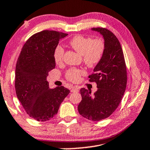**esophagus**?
I'll use <instances>...</instances> for the list:
<instances>
[{"label":"esophagus","mask_w":150,"mask_h":150,"mask_svg":"<svg viewBox=\"0 0 150 150\" xmlns=\"http://www.w3.org/2000/svg\"><path fill=\"white\" fill-rule=\"evenodd\" d=\"M79 91V88L77 87H72L71 88V92H77Z\"/></svg>","instance_id":"1"}]
</instances>
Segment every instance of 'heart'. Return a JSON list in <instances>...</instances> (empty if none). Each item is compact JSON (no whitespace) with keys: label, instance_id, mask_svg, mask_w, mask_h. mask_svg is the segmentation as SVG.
<instances>
[{"label":"heart","instance_id":"obj_1","mask_svg":"<svg viewBox=\"0 0 150 150\" xmlns=\"http://www.w3.org/2000/svg\"><path fill=\"white\" fill-rule=\"evenodd\" d=\"M69 44L75 51L83 56L84 63L89 67H95L99 63L105 51V42L101 38L93 39L89 37L77 35L70 40ZM64 49L60 45L55 47L53 53L54 61L60 63L63 61ZM85 74L84 71L71 68L66 73V77L72 82H77Z\"/></svg>","mask_w":150,"mask_h":150}]
</instances>
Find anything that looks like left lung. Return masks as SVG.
<instances>
[{
    "instance_id": "1",
    "label": "left lung",
    "mask_w": 150,
    "mask_h": 150,
    "mask_svg": "<svg viewBox=\"0 0 150 150\" xmlns=\"http://www.w3.org/2000/svg\"><path fill=\"white\" fill-rule=\"evenodd\" d=\"M103 36L105 51L99 63L89 76V81L96 82L97 90L91 91L81 88L82 100L78 111L83 117L91 121L108 117L120 105L127 85V71L120 42L115 35L105 28H92Z\"/></svg>"
}]
</instances>
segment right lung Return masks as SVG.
Wrapping results in <instances>:
<instances>
[{
	"label": "right lung",
	"mask_w": 150,
	"mask_h": 150,
	"mask_svg": "<svg viewBox=\"0 0 150 150\" xmlns=\"http://www.w3.org/2000/svg\"><path fill=\"white\" fill-rule=\"evenodd\" d=\"M66 36L47 30L33 35L24 45L16 62V96L28 115L39 122L53 118L70 93L63 86L50 89L47 81L49 71L55 68L54 49Z\"/></svg>",
	"instance_id": "right-lung-1"
}]
</instances>
